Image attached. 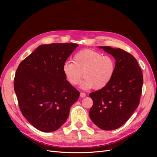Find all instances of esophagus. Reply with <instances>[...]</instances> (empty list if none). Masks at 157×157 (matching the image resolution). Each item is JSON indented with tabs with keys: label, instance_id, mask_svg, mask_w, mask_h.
Segmentation results:
<instances>
[{
	"label": "esophagus",
	"instance_id": "1",
	"mask_svg": "<svg viewBox=\"0 0 157 157\" xmlns=\"http://www.w3.org/2000/svg\"><path fill=\"white\" fill-rule=\"evenodd\" d=\"M80 97H82V98L85 97H86V94L84 93V92H81V93H80Z\"/></svg>",
	"mask_w": 157,
	"mask_h": 157
}]
</instances>
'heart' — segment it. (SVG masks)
<instances>
[{
  "mask_svg": "<svg viewBox=\"0 0 157 157\" xmlns=\"http://www.w3.org/2000/svg\"><path fill=\"white\" fill-rule=\"evenodd\" d=\"M115 69L116 63L113 56L91 49L79 52L74 56L73 62H65L62 67L65 79L71 85H78L83 75L81 87H93L95 90L102 89L109 83Z\"/></svg>",
  "mask_w": 157,
  "mask_h": 157,
  "instance_id": "b5f03b06",
  "label": "heart"
}]
</instances>
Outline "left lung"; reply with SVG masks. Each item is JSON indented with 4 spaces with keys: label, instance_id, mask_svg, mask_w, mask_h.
Returning <instances> with one entry per match:
<instances>
[{
    "label": "left lung",
    "instance_id": "left-lung-1",
    "mask_svg": "<svg viewBox=\"0 0 157 157\" xmlns=\"http://www.w3.org/2000/svg\"><path fill=\"white\" fill-rule=\"evenodd\" d=\"M111 55L116 69L109 83L90 93L94 104L90 109V119L104 130L117 129L129 119L139 104L143 76L135 58L120 48L99 46Z\"/></svg>",
    "mask_w": 157,
    "mask_h": 157
}]
</instances>
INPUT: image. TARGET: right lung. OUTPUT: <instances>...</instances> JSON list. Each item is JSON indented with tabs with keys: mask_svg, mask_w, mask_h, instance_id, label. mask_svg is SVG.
Here are the masks:
<instances>
[{
	"mask_svg": "<svg viewBox=\"0 0 157 157\" xmlns=\"http://www.w3.org/2000/svg\"><path fill=\"white\" fill-rule=\"evenodd\" d=\"M78 46L53 43L38 46L16 71L14 89L20 111L37 129L49 132L68 118L79 92L66 80L63 63Z\"/></svg>",
	"mask_w": 157,
	"mask_h": 157,
	"instance_id": "1",
	"label": "right lung"
}]
</instances>
